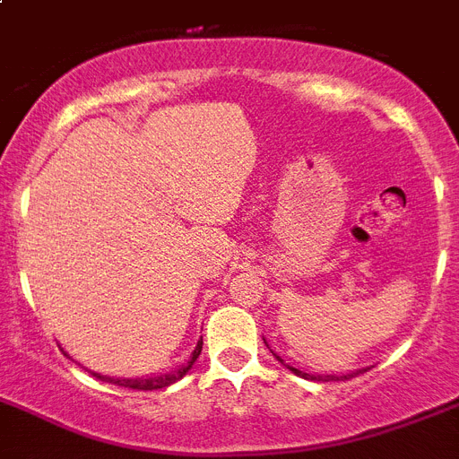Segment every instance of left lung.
Segmentation results:
<instances>
[{"instance_id": "left-lung-1", "label": "left lung", "mask_w": 459, "mask_h": 459, "mask_svg": "<svg viewBox=\"0 0 459 459\" xmlns=\"http://www.w3.org/2000/svg\"><path fill=\"white\" fill-rule=\"evenodd\" d=\"M270 351H273V349H270ZM273 356L277 358L279 362H284V360H281V358L277 356V353H274V351H273ZM286 368H289L293 374H298V377L309 378V381H346V378H351V377H353V374L365 372V369H358V372H353V374H342V377H340V374H307V372H300V369H296V368H290V365H286Z\"/></svg>"}]
</instances>
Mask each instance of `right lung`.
<instances>
[{
  "instance_id": "1",
  "label": "right lung",
  "mask_w": 459,
  "mask_h": 459,
  "mask_svg": "<svg viewBox=\"0 0 459 459\" xmlns=\"http://www.w3.org/2000/svg\"><path fill=\"white\" fill-rule=\"evenodd\" d=\"M201 351H203V340L196 344V349H194V353H191L189 362H186V365H182L178 372L157 374V377H147V378H113V377H103V374H97V372H91V377L101 378V381H106V384H115V385H122V388H131V390L166 388V385L175 384V381H180V378L189 372L191 365H194V362H196V358L201 356Z\"/></svg>"
}]
</instances>
